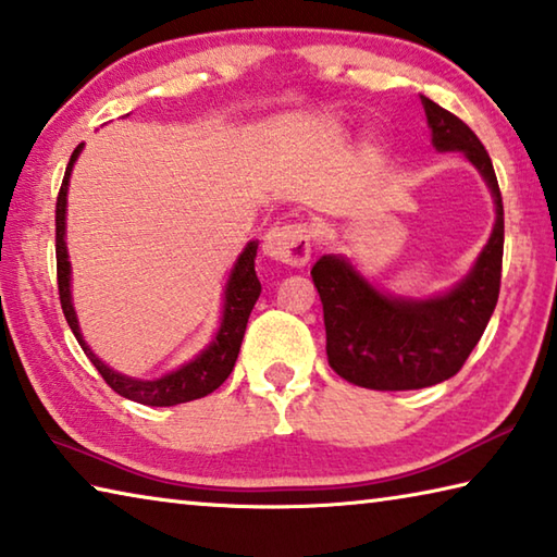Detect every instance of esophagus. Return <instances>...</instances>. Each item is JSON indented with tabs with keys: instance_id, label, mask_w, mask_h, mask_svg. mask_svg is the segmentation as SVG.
Wrapping results in <instances>:
<instances>
[{
	"instance_id": "obj_1",
	"label": "esophagus",
	"mask_w": 557,
	"mask_h": 557,
	"mask_svg": "<svg viewBox=\"0 0 557 557\" xmlns=\"http://www.w3.org/2000/svg\"><path fill=\"white\" fill-rule=\"evenodd\" d=\"M311 226L307 224H285L275 226L265 236V252L285 265L301 268L311 258Z\"/></svg>"
}]
</instances>
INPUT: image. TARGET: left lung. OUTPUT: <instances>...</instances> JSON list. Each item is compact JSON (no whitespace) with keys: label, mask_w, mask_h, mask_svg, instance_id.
I'll use <instances>...</instances> for the list:
<instances>
[{"label":"left lung","mask_w":557,"mask_h":557,"mask_svg":"<svg viewBox=\"0 0 557 557\" xmlns=\"http://www.w3.org/2000/svg\"><path fill=\"white\" fill-rule=\"evenodd\" d=\"M438 150H462L497 205V224L468 277L448 295L407 301L384 297L341 256H321L311 280L323 305L326 356L333 372L380 392L421 389L458 375L494 313L502 285L504 205L482 140L462 119L421 97Z\"/></svg>","instance_id":"1"}]
</instances>
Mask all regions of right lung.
Returning <instances> with one entry per match:
<instances>
[{"mask_svg": "<svg viewBox=\"0 0 557 557\" xmlns=\"http://www.w3.org/2000/svg\"><path fill=\"white\" fill-rule=\"evenodd\" d=\"M79 150H83V144H79L73 150V156H70L63 185H60L58 201H55L58 295H60V307H63V313L67 319V326L73 329L77 343L83 346L85 356L92 360V366L99 370V375H102L109 387L116 394H121V397L146 404V407H175V404L207 397V394L219 389L221 384H224V380L231 375V370H234L238 350H240V341H244V333H246L248 317L260 297L262 287L256 275L258 246L248 244V248L240 252L234 272H231V280L226 285L224 319H221V329L216 333V338L211 341V346L207 350H201L195 360L187 362V366H182L180 370L170 372V375L160 380H134V377L119 375V372L107 368L83 341L73 301H70V262H67V248H65V205H67L65 197H67V180H70V173H73V165L79 156Z\"/></svg>", "mask_w": 557, "mask_h": 557, "instance_id": "1", "label": "right lung"}]
</instances>
